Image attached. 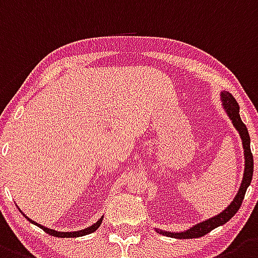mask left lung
Returning <instances> with one entry per match:
<instances>
[{"label":"left lung","instance_id":"left-lung-1","mask_svg":"<svg viewBox=\"0 0 258 258\" xmlns=\"http://www.w3.org/2000/svg\"><path fill=\"white\" fill-rule=\"evenodd\" d=\"M221 100L222 105H224L225 112L227 113L229 118L233 122V126L238 130L239 135H240V139H242L243 149H244V173H243V180L240 187L238 190V194L235 196V198L233 199L229 207L225 208L221 213H219L217 216H213L211 219L206 220L203 222H199V224L194 225L192 227L187 229L186 231H182V233H171V231H164V230H157L155 231L162 235L171 236V238L176 239H192V238H201V236L206 235V234L210 233L211 230L216 229V227L221 226V225L226 224L229 220L235 215L239 211L240 206H242V202L244 199L245 191H247V187L250 185V181H252V176H253V155L250 153V139L249 134H248V130L245 127V124L243 123L242 119H240V114H239V105L236 103V100L234 99L233 95L227 91L221 92Z\"/></svg>","mask_w":258,"mask_h":258}]
</instances>
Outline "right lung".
Returning <instances> with one entry per match:
<instances>
[{
  "instance_id": "1",
  "label": "right lung",
  "mask_w": 258,
  "mask_h": 258,
  "mask_svg": "<svg viewBox=\"0 0 258 258\" xmlns=\"http://www.w3.org/2000/svg\"><path fill=\"white\" fill-rule=\"evenodd\" d=\"M23 215H24V213H23ZM25 219H27L29 222H32V224H34V225H37V226H38V227H41V229H42L43 231H46V233L50 234V235L57 236V238H78V236L89 235V234H91V233H94V231H96L97 229H99V226H100V225H101V222H103L104 217L99 219V221L95 222V224L92 225V226L86 227V229H83V230L71 231V233H64V231H56V230H54V229H48V227H45V226H42V225H39V224H37V222H34L33 220H31V219H29V217H27V216H25Z\"/></svg>"
}]
</instances>
